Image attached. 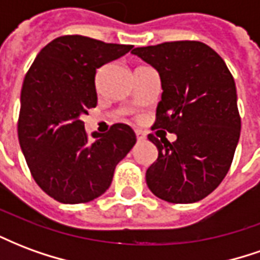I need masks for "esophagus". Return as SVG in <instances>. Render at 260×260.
Segmentation results:
<instances>
[{
	"label": "esophagus",
	"instance_id": "obj_1",
	"mask_svg": "<svg viewBox=\"0 0 260 260\" xmlns=\"http://www.w3.org/2000/svg\"><path fill=\"white\" fill-rule=\"evenodd\" d=\"M135 134H136V139H138V142H142V141H145V139H146V135H145V132H142V131L136 129Z\"/></svg>",
	"mask_w": 260,
	"mask_h": 260
}]
</instances>
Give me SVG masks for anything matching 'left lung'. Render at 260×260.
Segmentation results:
<instances>
[{
	"instance_id": "obj_1",
	"label": "left lung",
	"mask_w": 260,
	"mask_h": 260,
	"mask_svg": "<svg viewBox=\"0 0 260 260\" xmlns=\"http://www.w3.org/2000/svg\"><path fill=\"white\" fill-rule=\"evenodd\" d=\"M160 75L161 100L152 129L177 135L170 143L150 134L158 150L146 184L170 203H193L229 173L241 132L237 89L223 58L201 42H169L132 50Z\"/></svg>"
}]
</instances>
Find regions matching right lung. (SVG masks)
I'll return each mask as SVG.
<instances>
[{"instance_id": "right-lung-1", "label": "right lung", "mask_w": 260, "mask_h": 260, "mask_svg": "<svg viewBox=\"0 0 260 260\" xmlns=\"http://www.w3.org/2000/svg\"><path fill=\"white\" fill-rule=\"evenodd\" d=\"M132 46L90 37L61 36L37 54L20 93L18 138L37 185L61 203L96 199L113 181L115 166L136 143L134 129L114 124L89 142L80 119L96 107L97 68Z\"/></svg>"}]
</instances>
